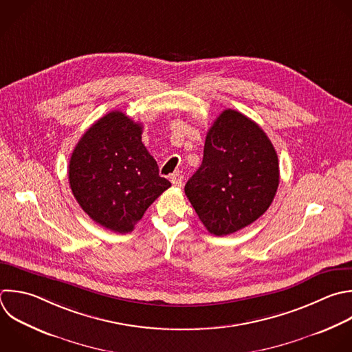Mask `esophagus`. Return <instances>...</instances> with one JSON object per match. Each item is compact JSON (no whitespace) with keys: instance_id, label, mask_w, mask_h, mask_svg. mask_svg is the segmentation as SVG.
Wrapping results in <instances>:
<instances>
[{"instance_id":"esophagus-1","label":"esophagus","mask_w":352,"mask_h":352,"mask_svg":"<svg viewBox=\"0 0 352 352\" xmlns=\"http://www.w3.org/2000/svg\"><path fill=\"white\" fill-rule=\"evenodd\" d=\"M170 182H172V184L175 187H180L183 184V175H182V172H179V170L175 172L172 175V177H170Z\"/></svg>"}]
</instances>
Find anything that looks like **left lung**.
I'll use <instances>...</instances> for the list:
<instances>
[{"instance_id":"1","label":"left lung","mask_w":352,"mask_h":352,"mask_svg":"<svg viewBox=\"0 0 352 352\" xmlns=\"http://www.w3.org/2000/svg\"><path fill=\"white\" fill-rule=\"evenodd\" d=\"M278 184L272 143L254 121L228 109L209 128L202 164L184 192L206 230L223 236L257 220Z\"/></svg>"}]
</instances>
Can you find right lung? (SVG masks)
<instances>
[{"label":"right lung","instance_id":"1","mask_svg":"<svg viewBox=\"0 0 352 352\" xmlns=\"http://www.w3.org/2000/svg\"><path fill=\"white\" fill-rule=\"evenodd\" d=\"M142 124L110 111L77 143L69 164L72 191L84 212L114 232H131L170 187L142 143Z\"/></svg>","mask_w":352,"mask_h":352}]
</instances>
